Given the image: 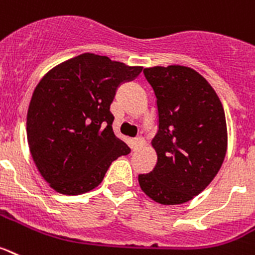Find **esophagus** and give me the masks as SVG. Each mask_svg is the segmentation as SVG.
Wrapping results in <instances>:
<instances>
[{
    "label": "esophagus",
    "mask_w": 255,
    "mask_h": 255,
    "mask_svg": "<svg viewBox=\"0 0 255 255\" xmlns=\"http://www.w3.org/2000/svg\"><path fill=\"white\" fill-rule=\"evenodd\" d=\"M143 143H144V139H143L142 136H136V138L132 139V142H131L132 151H136V149L143 144Z\"/></svg>",
    "instance_id": "esophagus-1"
}]
</instances>
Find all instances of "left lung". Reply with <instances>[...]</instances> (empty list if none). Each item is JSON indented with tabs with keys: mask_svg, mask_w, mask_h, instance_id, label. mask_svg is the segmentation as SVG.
Wrapping results in <instances>:
<instances>
[{
	"mask_svg": "<svg viewBox=\"0 0 255 255\" xmlns=\"http://www.w3.org/2000/svg\"><path fill=\"white\" fill-rule=\"evenodd\" d=\"M153 89L158 130L152 140L157 162L139 174L140 188L164 205L190 201L221 169L227 151L223 106L205 78L183 65L144 68Z\"/></svg>",
	"mask_w": 255,
	"mask_h": 255,
	"instance_id": "left-lung-1",
	"label": "left lung"
}]
</instances>
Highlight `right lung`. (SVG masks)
<instances>
[{"instance_id":"1","label":"right lung","mask_w":255,"mask_h":255,"mask_svg":"<svg viewBox=\"0 0 255 255\" xmlns=\"http://www.w3.org/2000/svg\"><path fill=\"white\" fill-rule=\"evenodd\" d=\"M107 56L81 54L38 82L27 115V138L37 169L54 190L80 195L103 180L112 161L130 148L112 130L117 89L139 76Z\"/></svg>"}]
</instances>
